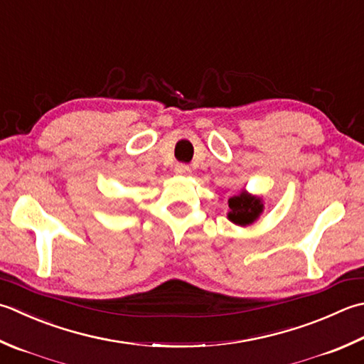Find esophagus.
<instances>
[{
	"instance_id": "esophagus-1",
	"label": "esophagus",
	"mask_w": 364,
	"mask_h": 364,
	"mask_svg": "<svg viewBox=\"0 0 364 364\" xmlns=\"http://www.w3.org/2000/svg\"><path fill=\"white\" fill-rule=\"evenodd\" d=\"M175 173L186 176V175L191 173V167L188 166V164H176V166H175Z\"/></svg>"
}]
</instances>
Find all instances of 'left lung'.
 <instances>
[{"instance_id": "obj_1", "label": "left lung", "mask_w": 364, "mask_h": 364, "mask_svg": "<svg viewBox=\"0 0 364 364\" xmlns=\"http://www.w3.org/2000/svg\"><path fill=\"white\" fill-rule=\"evenodd\" d=\"M229 208L230 211L227 218L233 224L249 225L260 216V213L263 211V203L260 197L251 196L243 191L241 194L229 198Z\"/></svg>"}]
</instances>
